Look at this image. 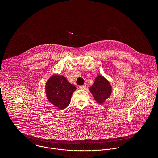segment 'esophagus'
Returning <instances> with one entry per match:
<instances>
[{
  "label": "esophagus",
  "instance_id": "34e87169",
  "mask_svg": "<svg viewBox=\"0 0 158 158\" xmlns=\"http://www.w3.org/2000/svg\"><path fill=\"white\" fill-rule=\"evenodd\" d=\"M86 85H82V86H79V88L80 89H85V88H86Z\"/></svg>",
  "mask_w": 158,
  "mask_h": 158
}]
</instances>
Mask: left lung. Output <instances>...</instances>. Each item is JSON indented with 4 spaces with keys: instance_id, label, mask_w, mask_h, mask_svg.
I'll return each instance as SVG.
<instances>
[{
    "instance_id": "obj_1",
    "label": "left lung",
    "mask_w": 158,
    "mask_h": 158,
    "mask_svg": "<svg viewBox=\"0 0 158 158\" xmlns=\"http://www.w3.org/2000/svg\"><path fill=\"white\" fill-rule=\"evenodd\" d=\"M89 90L96 102L102 104L110 97L112 92V87L110 82L102 75H98Z\"/></svg>"
}]
</instances>
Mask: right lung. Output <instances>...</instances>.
Listing matches in <instances>:
<instances>
[{
	"instance_id": "add662e5",
	"label": "right lung",
	"mask_w": 158,
	"mask_h": 158,
	"mask_svg": "<svg viewBox=\"0 0 158 158\" xmlns=\"http://www.w3.org/2000/svg\"><path fill=\"white\" fill-rule=\"evenodd\" d=\"M76 89L64 76L58 75L51 77L45 84L47 100L60 110L66 108L70 104L72 95Z\"/></svg>"
}]
</instances>
